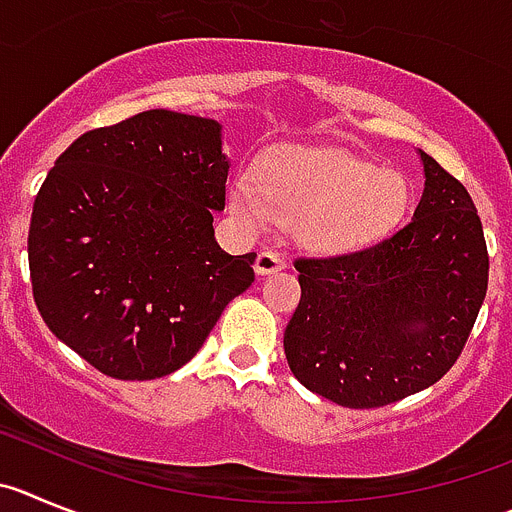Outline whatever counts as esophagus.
Masks as SVG:
<instances>
[{
    "label": "esophagus",
    "instance_id": "1",
    "mask_svg": "<svg viewBox=\"0 0 512 512\" xmlns=\"http://www.w3.org/2000/svg\"><path fill=\"white\" fill-rule=\"evenodd\" d=\"M285 265H288V262H285L283 257L278 255V252L265 250V252H260V255H257L255 270H257V275H270V273H278V270H283Z\"/></svg>",
    "mask_w": 512,
    "mask_h": 512
}]
</instances>
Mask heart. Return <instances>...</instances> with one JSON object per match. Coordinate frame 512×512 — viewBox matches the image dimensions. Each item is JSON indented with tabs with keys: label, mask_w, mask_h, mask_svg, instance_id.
<instances>
[{
	"label": "heart",
	"mask_w": 512,
	"mask_h": 512,
	"mask_svg": "<svg viewBox=\"0 0 512 512\" xmlns=\"http://www.w3.org/2000/svg\"><path fill=\"white\" fill-rule=\"evenodd\" d=\"M234 214L252 229L267 219L298 229L306 247L324 255L365 250L388 237L411 206V183L398 170L375 168L336 150H283L229 193Z\"/></svg>",
	"instance_id": "obj_1"
}]
</instances>
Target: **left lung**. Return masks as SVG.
<instances>
[{
    "label": "left lung",
    "instance_id": "1",
    "mask_svg": "<svg viewBox=\"0 0 512 512\" xmlns=\"http://www.w3.org/2000/svg\"><path fill=\"white\" fill-rule=\"evenodd\" d=\"M426 188L403 229L365 250L298 257L283 347L308 390L380 408L439 382L462 354L487 293L485 234L472 196L421 153Z\"/></svg>",
    "mask_w": 512,
    "mask_h": 512
}]
</instances>
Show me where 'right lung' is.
I'll use <instances>...</instances> for the list:
<instances>
[{"instance_id":"obj_1","label":"right lung","mask_w":512,"mask_h":512,"mask_svg":"<svg viewBox=\"0 0 512 512\" xmlns=\"http://www.w3.org/2000/svg\"><path fill=\"white\" fill-rule=\"evenodd\" d=\"M227 173L214 119L150 109L78 137L40 186L27 234L48 329L114 380L186 365L255 283V252L214 239Z\"/></svg>"}]
</instances>
